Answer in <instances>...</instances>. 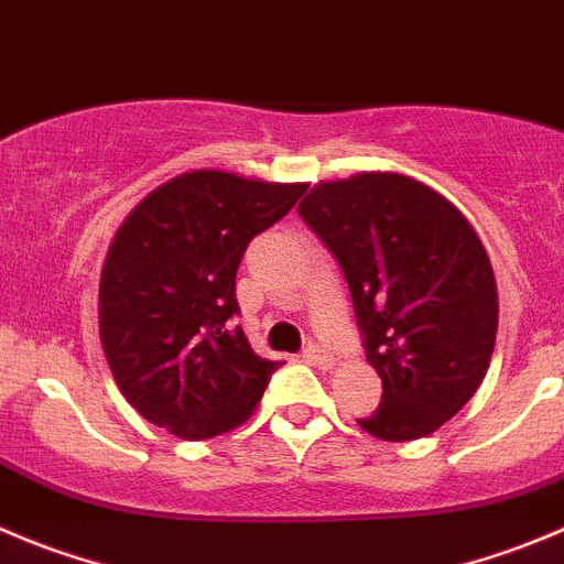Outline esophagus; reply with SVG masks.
Wrapping results in <instances>:
<instances>
[{
    "instance_id": "esophagus-1",
    "label": "esophagus",
    "mask_w": 564,
    "mask_h": 564,
    "mask_svg": "<svg viewBox=\"0 0 564 564\" xmlns=\"http://www.w3.org/2000/svg\"><path fill=\"white\" fill-rule=\"evenodd\" d=\"M303 359L312 361V365H317V367H323V370H330V367H334V356L317 345H308L306 350H303Z\"/></svg>"
}]
</instances>
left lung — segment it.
Masks as SVG:
<instances>
[{
    "label": "left lung",
    "mask_w": 564,
    "mask_h": 564,
    "mask_svg": "<svg viewBox=\"0 0 564 564\" xmlns=\"http://www.w3.org/2000/svg\"><path fill=\"white\" fill-rule=\"evenodd\" d=\"M297 210L345 272L383 383L381 406L359 425L387 442L434 434L481 387L496 347V272L476 228L398 172L323 181Z\"/></svg>",
    "instance_id": "obj_1"
}]
</instances>
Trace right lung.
<instances>
[{
  "instance_id": "1",
  "label": "right lung",
  "mask_w": 564,
  "mask_h": 564,
  "mask_svg": "<svg viewBox=\"0 0 564 564\" xmlns=\"http://www.w3.org/2000/svg\"><path fill=\"white\" fill-rule=\"evenodd\" d=\"M306 183L194 170L128 214L99 275V339L130 406L181 440L245 423L281 361L230 328L252 236L286 217Z\"/></svg>"
}]
</instances>
